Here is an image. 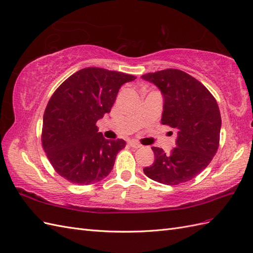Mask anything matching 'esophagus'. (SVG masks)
Wrapping results in <instances>:
<instances>
[{"label":"esophagus","instance_id":"34e87169","mask_svg":"<svg viewBox=\"0 0 253 253\" xmlns=\"http://www.w3.org/2000/svg\"><path fill=\"white\" fill-rule=\"evenodd\" d=\"M129 145H130V146L133 147V148H139V147L142 146V145L139 143V142H137V141H129Z\"/></svg>","mask_w":253,"mask_h":253}]
</instances>
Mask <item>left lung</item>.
Listing matches in <instances>:
<instances>
[{
  "instance_id": "1",
  "label": "left lung",
  "mask_w": 253,
  "mask_h": 253,
  "mask_svg": "<svg viewBox=\"0 0 253 253\" xmlns=\"http://www.w3.org/2000/svg\"><path fill=\"white\" fill-rule=\"evenodd\" d=\"M142 79L163 93L161 124L176 129V147L170 154L152 147L155 161L145 175L165 185H178L196 177L210 165L219 147L221 115L209 89L185 71L168 68L148 73Z\"/></svg>"
}]
</instances>
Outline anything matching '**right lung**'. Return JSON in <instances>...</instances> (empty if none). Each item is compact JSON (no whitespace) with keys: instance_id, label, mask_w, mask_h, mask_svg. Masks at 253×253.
<instances>
[{"instance_id":"obj_1","label":"right lung","mask_w":253,"mask_h":253,"mask_svg":"<svg viewBox=\"0 0 253 253\" xmlns=\"http://www.w3.org/2000/svg\"><path fill=\"white\" fill-rule=\"evenodd\" d=\"M135 78L87 67L56 88L43 113L42 143L59 175L78 185L94 184L109 175L126 142L105 139L96 123L111 111L123 84Z\"/></svg>"}]
</instances>
